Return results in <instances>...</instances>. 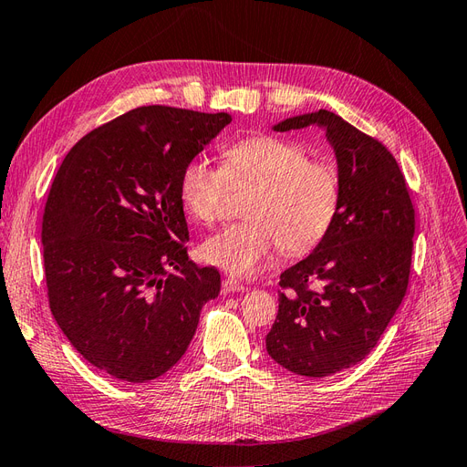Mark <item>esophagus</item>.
I'll return each mask as SVG.
<instances>
[{"instance_id":"1","label":"esophagus","mask_w":467,"mask_h":467,"mask_svg":"<svg viewBox=\"0 0 467 467\" xmlns=\"http://www.w3.org/2000/svg\"><path fill=\"white\" fill-rule=\"evenodd\" d=\"M222 288H223V292H244L245 285L234 276H225L222 282Z\"/></svg>"}]
</instances>
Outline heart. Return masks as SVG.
I'll list each match as a JSON object with an SVG mask.
<instances>
[{
  "mask_svg": "<svg viewBox=\"0 0 467 467\" xmlns=\"http://www.w3.org/2000/svg\"><path fill=\"white\" fill-rule=\"evenodd\" d=\"M232 187H253L242 223L210 237L201 255L235 276L255 275L282 247L288 257L314 251L341 208L338 169L296 140L259 134L242 138L222 155V167L191 158L179 173V199L189 214L206 225L222 218Z\"/></svg>",
  "mask_w": 467,
  "mask_h": 467,
  "instance_id": "heart-1",
  "label": "heart"
}]
</instances>
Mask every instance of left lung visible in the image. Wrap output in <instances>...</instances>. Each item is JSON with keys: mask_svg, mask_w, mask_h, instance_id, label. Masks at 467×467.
<instances>
[{"mask_svg": "<svg viewBox=\"0 0 467 467\" xmlns=\"http://www.w3.org/2000/svg\"><path fill=\"white\" fill-rule=\"evenodd\" d=\"M319 124L335 148L341 208L312 255L280 275L266 350L286 370L325 378L376 347L411 275L415 206L393 153L331 110L286 119L278 132Z\"/></svg>", "mask_w": 467, "mask_h": 467, "instance_id": "left-lung-1", "label": "left lung"}]
</instances>
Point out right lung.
Returning a JSON list of instances; mask_svg holds the SVG:
<instances>
[{
	"label": "right lung",
	"instance_id": "add662e5",
	"mask_svg": "<svg viewBox=\"0 0 467 467\" xmlns=\"http://www.w3.org/2000/svg\"><path fill=\"white\" fill-rule=\"evenodd\" d=\"M232 117L138 107L83 136L54 177L42 216L50 312L95 368L132 384L189 348L214 266L189 261L179 173Z\"/></svg>",
	"mask_w": 467,
	"mask_h": 467
}]
</instances>
